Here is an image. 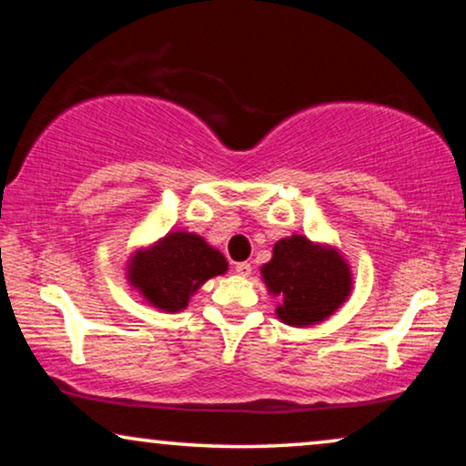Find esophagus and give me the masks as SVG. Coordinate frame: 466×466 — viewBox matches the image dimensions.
Returning <instances> with one entry per match:
<instances>
[{
	"mask_svg": "<svg viewBox=\"0 0 466 466\" xmlns=\"http://www.w3.org/2000/svg\"><path fill=\"white\" fill-rule=\"evenodd\" d=\"M235 273L241 278H248L252 273V265L250 263H238L235 265Z\"/></svg>",
	"mask_w": 466,
	"mask_h": 466,
	"instance_id": "obj_1",
	"label": "esophagus"
}]
</instances>
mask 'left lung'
Instances as JSON below:
<instances>
[{
	"mask_svg": "<svg viewBox=\"0 0 466 466\" xmlns=\"http://www.w3.org/2000/svg\"><path fill=\"white\" fill-rule=\"evenodd\" d=\"M260 276L269 295L279 297V320L299 329L327 320L352 292V271L343 254L305 235L276 241Z\"/></svg>",
	"mask_w": 466,
	"mask_h": 466,
	"instance_id": "1",
	"label": "left lung"
}]
</instances>
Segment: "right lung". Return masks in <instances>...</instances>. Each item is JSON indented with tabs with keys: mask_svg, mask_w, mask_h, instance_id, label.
<instances>
[{
	"mask_svg": "<svg viewBox=\"0 0 466 466\" xmlns=\"http://www.w3.org/2000/svg\"><path fill=\"white\" fill-rule=\"evenodd\" d=\"M228 269L220 250L201 235L169 231L155 244L137 248L127 260V279L152 308L176 314L208 279Z\"/></svg>",
	"mask_w": 466,
	"mask_h": 466,
	"instance_id": "obj_1",
	"label": "right lung"
}]
</instances>
